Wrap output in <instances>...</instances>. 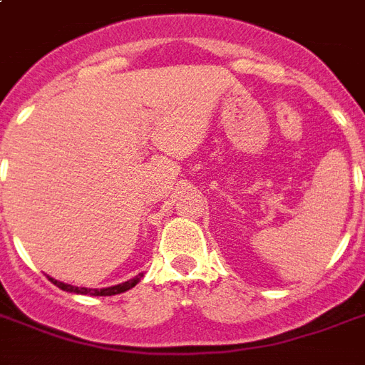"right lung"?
Returning a JSON list of instances; mask_svg holds the SVG:
<instances>
[{"instance_id": "1", "label": "right lung", "mask_w": 365, "mask_h": 365, "mask_svg": "<svg viewBox=\"0 0 365 365\" xmlns=\"http://www.w3.org/2000/svg\"><path fill=\"white\" fill-rule=\"evenodd\" d=\"M143 272H140L138 277L130 278V280H126L123 284H117V286H111V288H102V289H93V288H77V286H70V284L58 282V280H54V278H48L54 286H58L60 289H64V292H71V294H83V295H117L123 294L126 289L134 288L140 280H142Z\"/></svg>"}]
</instances>
